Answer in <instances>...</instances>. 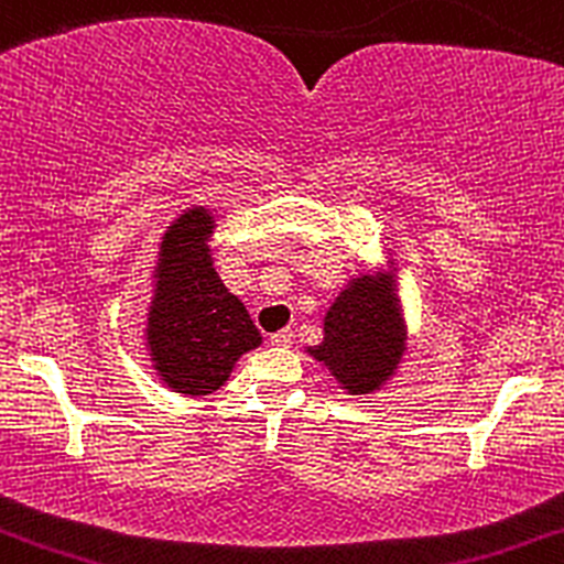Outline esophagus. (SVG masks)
<instances>
[{
  "label": "esophagus",
  "mask_w": 564,
  "mask_h": 564,
  "mask_svg": "<svg viewBox=\"0 0 564 564\" xmlns=\"http://www.w3.org/2000/svg\"><path fill=\"white\" fill-rule=\"evenodd\" d=\"M290 341H293V330H276V334H271V345H276V347H288Z\"/></svg>",
  "instance_id": "34e87169"
}]
</instances>
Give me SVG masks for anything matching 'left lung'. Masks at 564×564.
I'll return each mask as SVG.
<instances>
[{"mask_svg": "<svg viewBox=\"0 0 564 564\" xmlns=\"http://www.w3.org/2000/svg\"><path fill=\"white\" fill-rule=\"evenodd\" d=\"M323 341L310 347L347 393H371L404 356V323L391 274L358 276L341 290L323 321Z\"/></svg>", "mask_w": 564, "mask_h": 564, "instance_id": "8db88e82", "label": "left lung"}]
</instances>
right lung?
Segmentation results:
<instances>
[{
    "label": "right lung",
    "instance_id": "add662e5",
    "mask_svg": "<svg viewBox=\"0 0 564 564\" xmlns=\"http://www.w3.org/2000/svg\"><path fill=\"white\" fill-rule=\"evenodd\" d=\"M214 217L203 206L184 212L160 243L147 339L167 388L206 397L263 341L247 310L214 271L206 241Z\"/></svg>",
    "mask_w": 564,
    "mask_h": 564
}]
</instances>
